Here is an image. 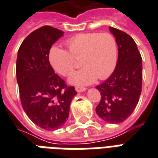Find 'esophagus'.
I'll return each mask as SVG.
<instances>
[{"label":"esophagus","instance_id":"esophagus-1","mask_svg":"<svg viewBox=\"0 0 158 158\" xmlns=\"http://www.w3.org/2000/svg\"><path fill=\"white\" fill-rule=\"evenodd\" d=\"M86 90V87H84V86H76V91L77 92H85Z\"/></svg>","mask_w":158,"mask_h":158}]
</instances>
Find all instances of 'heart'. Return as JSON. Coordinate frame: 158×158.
I'll return each mask as SVG.
<instances>
[{
    "mask_svg": "<svg viewBox=\"0 0 158 158\" xmlns=\"http://www.w3.org/2000/svg\"><path fill=\"white\" fill-rule=\"evenodd\" d=\"M67 51L57 46L50 49L49 61L61 76H68L81 60L82 68L69 78L72 85H89L98 77L104 80L114 72L117 62V41L110 33H80L65 41Z\"/></svg>",
    "mask_w": 158,
    "mask_h": 158,
    "instance_id": "1",
    "label": "heart"
}]
</instances>
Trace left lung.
<instances>
[{"label":"left lung","instance_id":"8db88e82","mask_svg":"<svg viewBox=\"0 0 158 158\" xmlns=\"http://www.w3.org/2000/svg\"><path fill=\"white\" fill-rule=\"evenodd\" d=\"M118 46L117 66L111 77L97 86L101 102L97 114L109 123L124 122L136 108L142 92V62L137 44L120 30L109 27Z\"/></svg>","mask_w":158,"mask_h":158}]
</instances>
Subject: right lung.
<instances>
[{"mask_svg":"<svg viewBox=\"0 0 158 158\" xmlns=\"http://www.w3.org/2000/svg\"><path fill=\"white\" fill-rule=\"evenodd\" d=\"M63 31L50 27L32 31L21 43L16 59V79L22 107L35 125L45 130L61 127L69 117L77 94L51 66V47Z\"/></svg>","mask_w":158,"mask_h":158,"instance_id":"1","label":"right lung"}]
</instances>
